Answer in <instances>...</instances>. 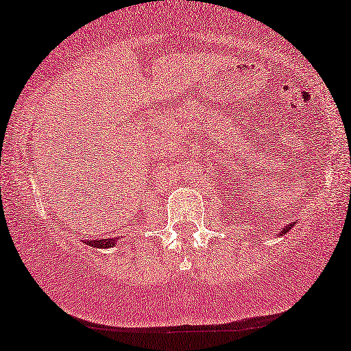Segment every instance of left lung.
<instances>
[{
    "label": "left lung",
    "instance_id": "1",
    "mask_svg": "<svg viewBox=\"0 0 351 351\" xmlns=\"http://www.w3.org/2000/svg\"><path fill=\"white\" fill-rule=\"evenodd\" d=\"M295 224H287V226H284V229H281V232H279V234H276V237H284L285 234H287V232H290V229L293 228Z\"/></svg>",
    "mask_w": 351,
    "mask_h": 351
}]
</instances>
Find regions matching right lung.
<instances>
[{
	"instance_id": "1",
	"label": "right lung",
	"mask_w": 351,
	"mask_h": 351,
	"mask_svg": "<svg viewBox=\"0 0 351 351\" xmlns=\"http://www.w3.org/2000/svg\"><path fill=\"white\" fill-rule=\"evenodd\" d=\"M84 240H82L84 245H88L90 247H95V250H108V247H112L116 246L117 240H119V237H116V239H112V237H110V239H97V240H88V237H83ZM123 239V237H122Z\"/></svg>"
}]
</instances>
